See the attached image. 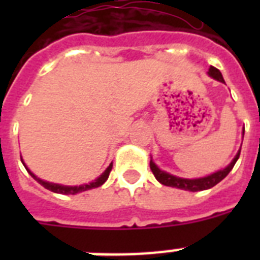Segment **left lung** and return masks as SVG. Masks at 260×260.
Wrapping results in <instances>:
<instances>
[{
    "label": "left lung",
    "mask_w": 260,
    "mask_h": 260,
    "mask_svg": "<svg viewBox=\"0 0 260 260\" xmlns=\"http://www.w3.org/2000/svg\"><path fill=\"white\" fill-rule=\"evenodd\" d=\"M209 75L210 77H213L214 79L220 81V82H224V78H222L221 73H220L216 67H210ZM239 156H240V151H239L238 155L234 158V160H232L224 170L217 171V173L212 174V175H208V177L198 178V179H185V178L174 177V175L166 173V171L159 170L158 167H156V165H155L152 160L150 162V167L152 174L155 175V178H156L162 185L171 186V187H177V189L182 190H189V191H200V190L210 189V187H213V186L217 185L218 182H221L222 179L230 174V171L234 169L235 163L238 162Z\"/></svg>",
    "instance_id": "left-lung-1"
}]
</instances>
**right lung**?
I'll return each instance as SVG.
<instances>
[{
  "label": "right lung",
  "mask_w": 260,
  "mask_h": 260,
  "mask_svg": "<svg viewBox=\"0 0 260 260\" xmlns=\"http://www.w3.org/2000/svg\"><path fill=\"white\" fill-rule=\"evenodd\" d=\"M25 166V165H24ZM112 167H113V165L110 163L109 167L106 169L104 173L100 175V177L95 179V181L90 182V183H86V185H81V186H62V185H58V183H50V182H46V181H42V179H39L38 177H35L34 174L30 173L28 169H26V171L32 175V177L36 179V181L40 183V185H43L46 189L51 190V191H54V193H59V194H77L79 193V191H85V190H90V189H94V187H98V186H101L102 183H105V181L109 178V174L110 171H112Z\"/></svg>",
  "instance_id": "obj_1"
}]
</instances>
